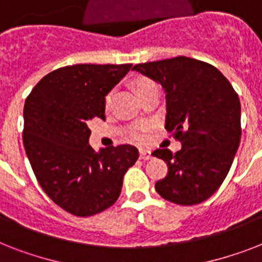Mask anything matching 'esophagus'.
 <instances>
[{"mask_svg":"<svg viewBox=\"0 0 262 262\" xmlns=\"http://www.w3.org/2000/svg\"><path fill=\"white\" fill-rule=\"evenodd\" d=\"M149 158H151V151H148V149H140V159L148 160Z\"/></svg>","mask_w":262,"mask_h":262,"instance_id":"1","label":"esophagus"}]
</instances>
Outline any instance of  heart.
Returning a JSON list of instances; mask_svg holds the SVG:
<instances>
[{
    "label": "heart",
    "instance_id": "obj_1",
    "mask_svg": "<svg viewBox=\"0 0 262 262\" xmlns=\"http://www.w3.org/2000/svg\"><path fill=\"white\" fill-rule=\"evenodd\" d=\"M152 85H156L152 80L149 79H140L139 81H137V92H143L144 90H147V88L152 87ZM111 100V92L110 94L106 95V99H104V102H106V104H108ZM130 137L135 141H140V143H143L144 140H145V135H144V130L143 129H135V130L130 132Z\"/></svg>",
    "mask_w": 262,
    "mask_h": 262
}]
</instances>
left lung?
<instances>
[{
    "label": "left lung",
    "instance_id": "left-lung-1",
    "mask_svg": "<svg viewBox=\"0 0 262 262\" xmlns=\"http://www.w3.org/2000/svg\"><path fill=\"white\" fill-rule=\"evenodd\" d=\"M133 71L163 87L164 126L182 144L175 154L166 148L152 152L168 167L156 191L178 205L203 203L223 183L239 147L238 94L215 67L189 57L137 63Z\"/></svg>",
    "mask_w": 262,
    "mask_h": 262
}]
</instances>
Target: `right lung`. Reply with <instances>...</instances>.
Wrapping results in <instances>:
<instances>
[{"instance_id": "add662e5", "label": "right lung", "mask_w": 262, "mask_h": 262, "mask_svg": "<svg viewBox=\"0 0 262 262\" xmlns=\"http://www.w3.org/2000/svg\"><path fill=\"white\" fill-rule=\"evenodd\" d=\"M132 63H80L46 75L24 104L23 143L45 193L80 217L100 213L118 200L127 168L139 159L129 144L103 148L88 140L90 121L104 117V96L130 71Z\"/></svg>"}]
</instances>
